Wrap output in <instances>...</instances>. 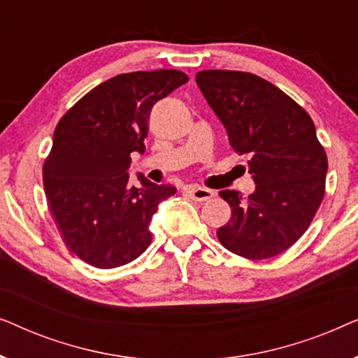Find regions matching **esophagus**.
Masks as SVG:
<instances>
[{"label":"esophagus","instance_id":"obj_1","mask_svg":"<svg viewBox=\"0 0 358 358\" xmlns=\"http://www.w3.org/2000/svg\"><path fill=\"white\" fill-rule=\"evenodd\" d=\"M185 192L190 195V199L195 200V202H205V200L212 199L213 197V190L205 189V187H199V185H189L185 189Z\"/></svg>","mask_w":358,"mask_h":358}]
</instances>
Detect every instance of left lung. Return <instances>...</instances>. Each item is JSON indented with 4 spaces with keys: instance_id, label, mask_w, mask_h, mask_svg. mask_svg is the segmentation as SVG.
I'll return each mask as SVG.
<instances>
[{
    "instance_id": "1",
    "label": "left lung",
    "mask_w": 358,
    "mask_h": 358,
    "mask_svg": "<svg viewBox=\"0 0 358 358\" xmlns=\"http://www.w3.org/2000/svg\"><path fill=\"white\" fill-rule=\"evenodd\" d=\"M195 80L233 151L249 158L256 182L248 199L220 192L231 218L218 228V241L251 261L275 257L305 234L324 197L327 156L315 124L290 96L252 73L205 70Z\"/></svg>"
}]
</instances>
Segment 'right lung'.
<instances>
[{"label":"right lung","mask_w":358,"mask_h":358,"mask_svg":"<svg viewBox=\"0 0 358 358\" xmlns=\"http://www.w3.org/2000/svg\"><path fill=\"white\" fill-rule=\"evenodd\" d=\"M187 81L179 70L117 75L58 120L43 189L66 248L90 266H125L151 244V218L176 189L143 176L141 187H131L130 153L145 151L153 106Z\"/></svg>","instance_id":"1"}]
</instances>
